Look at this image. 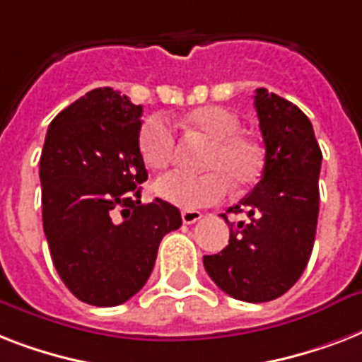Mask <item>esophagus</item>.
Here are the masks:
<instances>
[{"label":"esophagus","mask_w":362,"mask_h":362,"mask_svg":"<svg viewBox=\"0 0 362 362\" xmlns=\"http://www.w3.org/2000/svg\"><path fill=\"white\" fill-rule=\"evenodd\" d=\"M203 218V214L199 212V210H182V221L186 223V226H192L195 221H199Z\"/></svg>","instance_id":"34e87169"}]
</instances>
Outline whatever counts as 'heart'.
<instances>
[{
	"label": "heart",
	"instance_id": "b5f03b06",
	"mask_svg": "<svg viewBox=\"0 0 362 362\" xmlns=\"http://www.w3.org/2000/svg\"><path fill=\"white\" fill-rule=\"evenodd\" d=\"M187 133L204 136L210 146L203 156V175L170 173L156 182V193L178 209L195 210L218 203L229 184L235 189L252 186L261 173V152L252 139L238 133L240 120L235 112L209 105L184 116ZM176 146L175 131L161 116H150L139 131V150L148 167L167 169Z\"/></svg>",
	"mask_w": 362,
	"mask_h": 362
}]
</instances>
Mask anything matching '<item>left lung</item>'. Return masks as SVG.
Listing matches in <instances>:
<instances>
[{
  "instance_id": "left-lung-1",
  "label": "left lung",
  "mask_w": 362,
  "mask_h": 362,
  "mask_svg": "<svg viewBox=\"0 0 362 362\" xmlns=\"http://www.w3.org/2000/svg\"><path fill=\"white\" fill-rule=\"evenodd\" d=\"M264 144L261 180L227 212H246L229 223V244L204 255L221 291L246 303H267L289 291L308 264L320 214L321 150L308 116L291 101L257 88L253 95Z\"/></svg>"
}]
</instances>
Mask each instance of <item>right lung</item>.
<instances>
[{"label": "right lung", "mask_w": 362, "mask_h": 362, "mask_svg": "<svg viewBox=\"0 0 362 362\" xmlns=\"http://www.w3.org/2000/svg\"><path fill=\"white\" fill-rule=\"evenodd\" d=\"M141 105L95 88L64 109L39 163L42 229L59 278L78 300L118 306L142 289L158 247L182 226L176 206L141 203Z\"/></svg>", "instance_id": "add662e5"}]
</instances>
